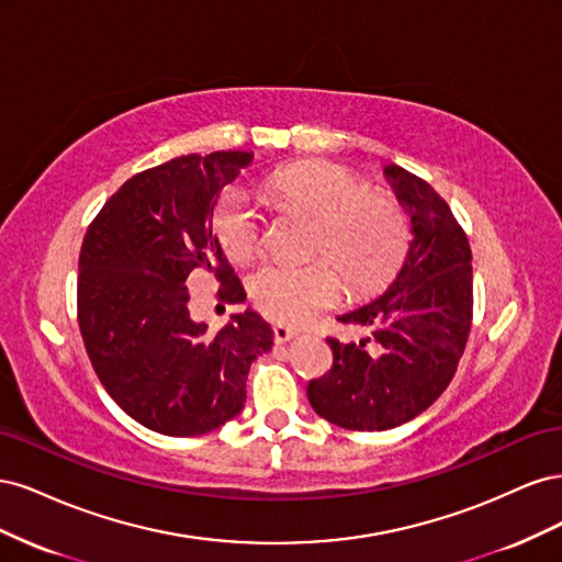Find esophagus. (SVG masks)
<instances>
[{
  "label": "esophagus",
  "instance_id": "1",
  "mask_svg": "<svg viewBox=\"0 0 562 562\" xmlns=\"http://www.w3.org/2000/svg\"><path fill=\"white\" fill-rule=\"evenodd\" d=\"M271 330H274V342H277V345H285V342H291V339L297 335V330L288 328V326H274V328H271Z\"/></svg>",
  "mask_w": 562,
  "mask_h": 562
}]
</instances>
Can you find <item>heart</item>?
<instances>
[{
	"label": "heart",
	"mask_w": 562,
	"mask_h": 562,
	"mask_svg": "<svg viewBox=\"0 0 562 562\" xmlns=\"http://www.w3.org/2000/svg\"><path fill=\"white\" fill-rule=\"evenodd\" d=\"M366 180L333 161H300L267 178L281 206L316 220L310 265L265 262L252 271L250 297L265 316L302 323L342 300L345 281L359 293L375 291L401 267L411 246V220L386 192L366 190ZM213 234L232 260H246L260 246L262 220L246 192L227 190L213 213Z\"/></svg>",
	"instance_id": "1"
}]
</instances>
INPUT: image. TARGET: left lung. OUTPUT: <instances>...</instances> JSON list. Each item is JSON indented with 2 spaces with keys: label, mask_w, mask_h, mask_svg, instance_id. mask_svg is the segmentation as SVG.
Wrapping results in <instances>:
<instances>
[{
  "label": "left lung",
  "mask_w": 562,
  "mask_h": 562,
  "mask_svg": "<svg viewBox=\"0 0 562 562\" xmlns=\"http://www.w3.org/2000/svg\"><path fill=\"white\" fill-rule=\"evenodd\" d=\"M384 176L411 213V248L384 295L339 316L370 335L328 337L333 368L307 386L316 415L351 431H386L427 411L454 378L473 316L467 232L427 180L396 164Z\"/></svg>",
  "instance_id": "obj_1"
}]
</instances>
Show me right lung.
<instances>
[{
    "label": "right lung",
    "instance_id": "1",
    "mask_svg": "<svg viewBox=\"0 0 562 562\" xmlns=\"http://www.w3.org/2000/svg\"><path fill=\"white\" fill-rule=\"evenodd\" d=\"M250 159L213 151L147 168L119 187L83 236V347L114 403L164 436H201L239 415L250 363L274 345L269 323L250 310L209 333L187 307L184 281L196 269L215 274L220 297H246L211 225L220 190Z\"/></svg>",
    "mask_w": 562,
    "mask_h": 562
}]
</instances>
